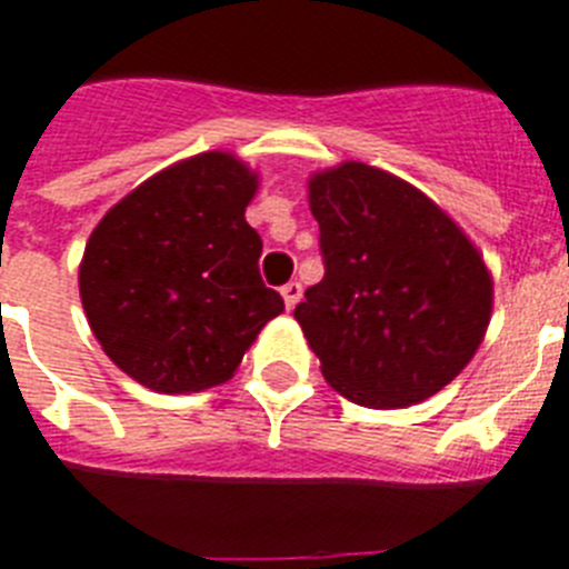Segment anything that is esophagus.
Instances as JSON below:
<instances>
[{
	"label": "esophagus",
	"mask_w": 569,
	"mask_h": 569,
	"mask_svg": "<svg viewBox=\"0 0 569 569\" xmlns=\"http://www.w3.org/2000/svg\"><path fill=\"white\" fill-rule=\"evenodd\" d=\"M280 295H283V303L286 309H295V306L300 303V298H303V286L298 283V280H289V283L280 289Z\"/></svg>",
	"instance_id": "obj_1"
}]
</instances>
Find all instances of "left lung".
Instances as JSON below:
<instances>
[{"label": "left lung", "instance_id": "1", "mask_svg": "<svg viewBox=\"0 0 569 569\" xmlns=\"http://www.w3.org/2000/svg\"><path fill=\"white\" fill-rule=\"evenodd\" d=\"M309 209L326 274L295 320L326 383L372 409L441 392L490 326L481 251L423 191L367 162L312 174Z\"/></svg>", "mask_w": 569, "mask_h": 569}]
</instances>
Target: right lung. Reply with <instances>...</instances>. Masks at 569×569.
I'll return each instance as SVG.
<instances>
[{
  "label": "right lung",
  "mask_w": 569,
  "mask_h": 569,
  "mask_svg": "<svg viewBox=\"0 0 569 569\" xmlns=\"http://www.w3.org/2000/svg\"><path fill=\"white\" fill-rule=\"evenodd\" d=\"M257 174L229 151L168 166L91 231L79 298L102 352L166 395L226 383L283 298L266 289L246 223Z\"/></svg>",
  "instance_id": "1"
}]
</instances>
